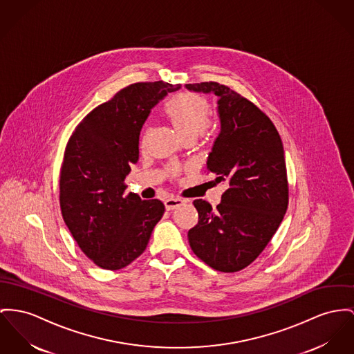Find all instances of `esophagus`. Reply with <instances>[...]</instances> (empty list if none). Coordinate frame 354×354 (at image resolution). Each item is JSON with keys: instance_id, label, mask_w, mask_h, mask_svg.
<instances>
[{"instance_id": "obj_1", "label": "esophagus", "mask_w": 354, "mask_h": 354, "mask_svg": "<svg viewBox=\"0 0 354 354\" xmlns=\"http://www.w3.org/2000/svg\"><path fill=\"white\" fill-rule=\"evenodd\" d=\"M185 203V200L180 198V197H167L165 200V207L167 211H173L178 207H181Z\"/></svg>"}]
</instances>
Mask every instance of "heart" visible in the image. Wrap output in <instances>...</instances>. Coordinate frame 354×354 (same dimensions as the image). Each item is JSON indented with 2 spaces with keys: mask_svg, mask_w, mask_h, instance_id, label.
I'll use <instances>...</instances> for the list:
<instances>
[{
  "mask_svg": "<svg viewBox=\"0 0 354 354\" xmlns=\"http://www.w3.org/2000/svg\"><path fill=\"white\" fill-rule=\"evenodd\" d=\"M166 115L185 140L207 136L211 131L208 123L211 104L208 99L197 93H180L171 96L165 106Z\"/></svg>",
  "mask_w": 354,
  "mask_h": 354,
  "instance_id": "1",
  "label": "heart"
}]
</instances>
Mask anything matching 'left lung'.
Returning <instances> with one entry per match:
<instances>
[{
    "mask_svg": "<svg viewBox=\"0 0 354 354\" xmlns=\"http://www.w3.org/2000/svg\"><path fill=\"white\" fill-rule=\"evenodd\" d=\"M188 90L218 96L221 131L207 170L227 187L213 211L194 200L198 223L189 230L197 258L213 270L236 272L259 257L282 223L288 181L281 136L257 104L217 82L187 84Z\"/></svg>",
    "mask_w": 354,
    "mask_h": 354,
    "instance_id": "8db88e82",
    "label": "left lung"
}]
</instances>
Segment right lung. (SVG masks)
Returning <instances> with one entry per match:
<instances>
[{
  "label": "right lung",
  "mask_w": 354,
  "mask_h": 354,
  "mask_svg": "<svg viewBox=\"0 0 354 354\" xmlns=\"http://www.w3.org/2000/svg\"><path fill=\"white\" fill-rule=\"evenodd\" d=\"M181 86L140 82L99 104L75 127L60 169V209L72 237L103 270H120L146 250L165 212L162 201L126 193L150 110Z\"/></svg>",
  "instance_id": "obj_1"
}]
</instances>
